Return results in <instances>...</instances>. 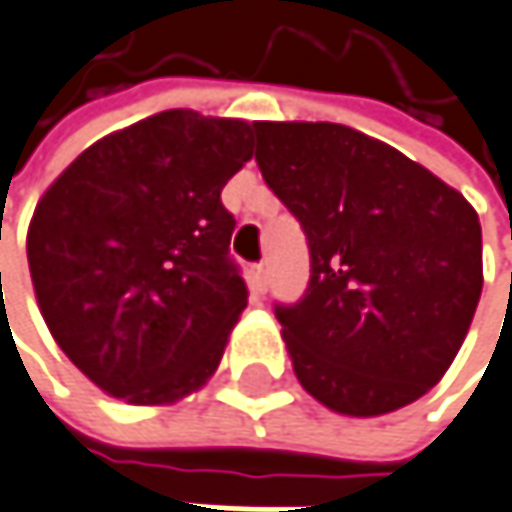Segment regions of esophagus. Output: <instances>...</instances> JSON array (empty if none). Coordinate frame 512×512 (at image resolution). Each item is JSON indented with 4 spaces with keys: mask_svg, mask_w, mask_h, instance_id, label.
Returning a JSON list of instances; mask_svg holds the SVG:
<instances>
[{
    "mask_svg": "<svg viewBox=\"0 0 512 512\" xmlns=\"http://www.w3.org/2000/svg\"><path fill=\"white\" fill-rule=\"evenodd\" d=\"M249 281H252V289H255V292H266V286H269V272H266V266H263V263L252 266Z\"/></svg>",
    "mask_w": 512,
    "mask_h": 512,
    "instance_id": "34e87169",
    "label": "esophagus"
}]
</instances>
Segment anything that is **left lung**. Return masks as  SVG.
I'll return each instance as SVG.
<instances>
[{
	"label": "left lung",
	"instance_id": "left-lung-1",
	"mask_svg": "<svg viewBox=\"0 0 512 512\" xmlns=\"http://www.w3.org/2000/svg\"><path fill=\"white\" fill-rule=\"evenodd\" d=\"M255 133L260 173L310 243L307 295L275 313L298 382L347 417L420 400L455 362L481 298L475 208L345 124L257 121Z\"/></svg>",
	"mask_w": 512,
	"mask_h": 512
}]
</instances>
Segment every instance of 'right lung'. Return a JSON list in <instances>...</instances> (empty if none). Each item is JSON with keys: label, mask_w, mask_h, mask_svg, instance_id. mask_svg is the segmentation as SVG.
<instances>
[{"label": "right lung", "mask_w": 512, "mask_h": 512, "mask_svg": "<svg viewBox=\"0 0 512 512\" xmlns=\"http://www.w3.org/2000/svg\"><path fill=\"white\" fill-rule=\"evenodd\" d=\"M255 124L165 109L98 138L40 196L28 269L48 333L80 374L130 406L199 391L246 310L226 182Z\"/></svg>", "instance_id": "add662e5"}]
</instances>
